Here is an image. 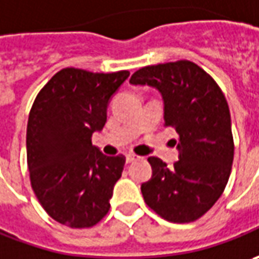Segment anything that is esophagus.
Masks as SVG:
<instances>
[{
  "label": "esophagus",
  "instance_id": "34e87169",
  "mask_svg": "<svg viewBox=\"0 0 259 259\" xmlns=\"http://www.w3.org/2000/svg\"><path fill=\"white\" fill-rule=\"evenodd\" d=\"M136 159H138V156H136L135 153H127V155H126V162H127V163H132V162L136 160Z\"/></svg>",
  "mask_w": 259,
  "mask_h": 259
}]
</instances>
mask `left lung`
Returning a JSON list of instances; mask_svg holds the SVG:
<instances>
[{
	"mask_svg": "<svg viewBox=\"0 0 259 259\" xmlns=\"http://www.w3.org/2000/svg\"><path fill=\"white\" fill-rule=\"evenodd\" d=\"M130 83L156 87L165 102V126L179 136L174 167L159 157L147 159L153 175L142 183L143 199L169 222H193L215 205L231 175L234 136L227 99L189 60L139 68Z\"/></svg>",
	"mask_w": 259,
	"mask_h": 259,
	"instance_id": "obj_1",
	"label": "left lung"
}]
</instances>
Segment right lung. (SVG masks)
<instances>
[{"mask_svg":"<svg viewBox=\"0 0 259 259\" xmlns=\"http://www.w3.org/2000/svg\"><path fill=\"white\" fill-rule=\"evenodd\" d=\"M127 70H60L32 103L27 124V163L37 199L54 221L90 228L110 209L126 157L106 156L92 145L107 120V104Z\"/></svg>","mask_w":259,"mask_h":259,"instance_id":"obj_1","label":"right lung"}]
</instances>
